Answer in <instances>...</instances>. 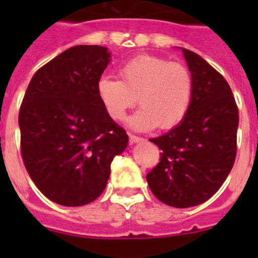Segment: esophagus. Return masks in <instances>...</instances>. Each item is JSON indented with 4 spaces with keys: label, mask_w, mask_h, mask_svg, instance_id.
I'll use <instances>...</instances> for the list:
<instances>
[{
    "label": "esophagus",
    "mask_w": 258,
    "mask_h": 258,
    "mask_svg": "<svg viewBox=\"0 0 258 258\" xmlns=\"http://www.w3.org/2000/svg\"><path fill=\"white\" fill-rule=\"evenodd\" d=\"M129 138H131V142L132 143H138V142H142V141H145L142 138V137L134 136V134H131V136H129Z\"/></svg>",
    "instance_id": "1"
}]
</instances>
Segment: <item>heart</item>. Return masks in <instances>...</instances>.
<instances>
[{"label":"heart","mask_w":258,"mask_h":258,"mask_svg":"<svg viewBox=\"0 0 258 258\" xmlns=\"http://www.w3.org/2000/svg\"><path fill=\"white\" fill-rule=\"evenodd\" d=\"M120 80L101 77L97 94L107 115L120 121L138 102L142 107L129 120L137 131L173 129L190 111L194 77L182 63L161 56H134L118 67Z\"/></svg>","instance_id":"b5f03b06"}]
</instances>
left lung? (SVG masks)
I'll return each mask as SVG.
<instances>
[{"mask_svg":"<svg viewBox=\"0 0 258 258\" xmlns=\"http://www.w3.org/2000/svg\"><path fill=\"white\" fill-rule=\"evenodd\" d=\"M194 77V97L183 121L152 138L160 161L146 175L164 204L188 208L207 202L227 178L236 156L239 112L229 84L200 55L182 49Z\"/></svg>","mask_w":258,"mask_h":258,"instance_id":"8db88e82","label":"left lung"}]
</instances>
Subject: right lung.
<instances>
[{
  "mask_svg": "<svg viewBox=\"0 0 258 258\" xmlns=\"http://www.w3.org/2000/svg\"><path fill=\"white\" fill-rule=\"evenodd\" d=\"M109 63L107 47L77 45L33 75L19 111L20 151L32 181L64 207L94 202L127 134L104 111L97 83Z\"/></svg>",
  "mask_w": 258,
  "mask_h": 258,
  "instance_id": "obj_1",
  "label": "right lung"
}]
</instances>
